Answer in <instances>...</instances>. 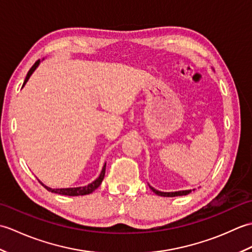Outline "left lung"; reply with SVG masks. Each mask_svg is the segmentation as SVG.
<instances>
[{
  "mask_svg": "<svg viewBox=\"0 0 252 252\" xmlns=\"http://www.w3.org/2000/svg\"><path fill=\"white\" fill-rule=\"evenodd\" d=\"M151 187V189L155 192V194H157L159 196H163V197H175V196H183V195H187L189 194L191 190H180V191H173V192H163V191H159L157 189H155L154 187Z\"/></svg>",
  "mask_w": 252,
  "mask_h": 252,
  "instance_id": "obj_1",
  "label": "left lung"
}]
</instances>
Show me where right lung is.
<instances>
[{
    "label": "right lung",
    "instance_id": "add662e5",
    "mask_svg": "<svg viewBox=\"0 0 252 252\" xmlns=\"http://www.w3.org/2000/svg\"><path fill=\"white\" fill-rule=\"evenodd\" d=\"M39 63H40V61H36V62L34 63V65L30 68V70L28 71V73H27V76H26V79H25V82H24V84H23V87L26 84V82L28 81V79L30 78L32 72H33V71L35 70V69H36V67L39 66ZM105 171H106V163H105V165L103 167V170H101V172H100L98 178L96 179L94 182H92V183H91V184H89V185H87V186H83V187H72V189H51V187L45 186L44 184H42L41 182H40V183H41L42 185H43V186L45 187V189H46L47 190H49V191H51V192H56V194H60V195H66V196H82V195H88V194H91V192H93V191L100 185L101 181L104 180Z\"/></svg>",
    "mask_w": 252,
    "mask_h": 252
}]
</instances>
